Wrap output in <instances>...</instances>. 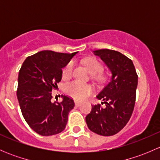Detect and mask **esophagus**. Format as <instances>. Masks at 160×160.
<instances>
[{
    "instance_id": "34e87169",
    "label": "esophagus",
    "mask_w": 160,
    "mask_h": 160,
    "mask_svg": "<svg viewBox=\"0 0 160 160\" xmlns=\"http://www.w3.org/2000/svg\"><path fill=\"white\" fill-rule=\"evenodd\" d=\"M80 104H81V103L79 102V101H75V105L77 106V107H78V106H80Z\"/></svg>"
}]
</instances>
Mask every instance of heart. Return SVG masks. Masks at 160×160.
<instances>
[{"label": "heart", "instance_id": "heart-1", "mask_svg": "<svg viewBox=\"0 0 160 160\" xmlns=\"http://www.w3.org/2000/svg\"><path fill=\"white\" fill-rule=\"evenodd\" d=\"M83 63L93 75V77L98 80H104L105 79L101 72L103 67L101 62L95 58H87L83 60ZM73 70V62L70 61L62 69V78L64 80L70 78ZM66 92L69 96L76 100H84L93 93V88L91 85L83 83L82 82L75 81L67 83L66 86Z\"/></svg>", "mask_w": 160, "mask_h": 160}]
</instances>
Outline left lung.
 <instances>
[{"mask_svg":"<svg viewBox=\"0 0 160 160\" xmlns=\"http://www.w3.org/2000/svg\"><path fill=\"white\" fill-rule=\"evenodd\" d=\"M111 72V80L97 98L102 104L92 106L86 116L88 128L94 133L111 136L120 132L129 121L135 103L138 75L134 64L126 56L108 49L93 51Z\"/></svg>","mask_w":160,"mask_h":160,"instance_id":"8db88e82","label":"left lung"}]
</instances>
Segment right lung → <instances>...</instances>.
I'll list each match as a JSON object with an SVG mask.
<instances>
[{
	"instance_id": "right-lung-1",
	"label": "right lung",
	"mask_w": 160,
	"mask_h": 160,
	"mask_svg": "<svg viewBox=\"0 0 160 160\" xmlns=\"http://www.w3.org/2000/svg\"><path fill=\"white\" fill-rule=\"evenodd\" d=\"M76 53L38 52L27 57L19 70L17 98L21 111L30 128L38 135L49 136L65 129L74 101L62 95L61 102L52 103V90L58 88L62 69Z\"/></svg>"
}]
</instances>
